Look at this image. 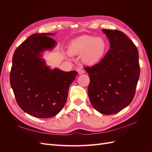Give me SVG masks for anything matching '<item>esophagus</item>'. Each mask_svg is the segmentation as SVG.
I'll list each match as a JSON object with an SVG mask.
<instances>
[{"label": "esophagus", "mask_w": 152, "mask_h": 152, "mask_svg": "<svg viewBox=\"0 0 152 152\" xmlns=\"http://www.w3.org/2000/svg\"><path fill=\"white\" fill-rule=\"evenodd\" d=\"M77 71L78 72V73H79V74H82V73H84V70L82 69V68H77Z\"/></svg>", "instance_id": "1"}]
</instances>
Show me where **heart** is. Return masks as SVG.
I'll use <instances>...</instances> for the list:
<instances>
[{
    "instance_id": "1",
    "label": "heart",
    "mask_w": 152,
    "mask_h": 152,
    "mask_svg": "<svg viewBox=\"0 0 152 152\" xmlns=\"http://www.w3.org/2000/svg\"><path fill=\"white\" fill-rule=\"evenodd\" d=\"M107 42L100 37L83 35L73 40L69 45L72 55H82V60L89 65L98 63L106 53Z\"/></svg>"
}]
</instances>
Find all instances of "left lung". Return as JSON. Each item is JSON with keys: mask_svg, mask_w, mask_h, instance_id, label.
<instances>
[{"mask_svg": "<svg viewBox=\"0 0 152 152\" xmlns=\"http://www.w3.org/2000/svg\"><path fill=\"white\" fill-rule=\"evenodd\" d=\"M110 49L98 63L86 66L88 95L95 110L104 115L119 112L132 101L140 73L138 50L125 34L103 29Z\"/></svg>", "mask_w": 152, "mask_h": 152, "instance_id": "left-lung-1", "label": "left lung"}]
</instances>
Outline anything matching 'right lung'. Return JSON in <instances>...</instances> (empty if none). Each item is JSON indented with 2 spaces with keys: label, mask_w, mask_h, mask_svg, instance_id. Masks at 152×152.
<instances>
[{
  "label": "right lung",
  "mask_w": 152,
  "mask_h": 152,
  "mask_svg": "<svg viewBox=\"0 0 152 152\" xmlns=\"http://www.w3.org/2000/svg\"><path fill=\"white\" fill-rule=\"evenodd\" d=\"M34 34L17 48L12 56L10 83L19 107L31 116L53 117L65 106L68 89L77 75L76 71L50 69L42 54L56 44L49 35Z\"/></svg>",
  "instance_id": "obj_1"
}]
</instances>
